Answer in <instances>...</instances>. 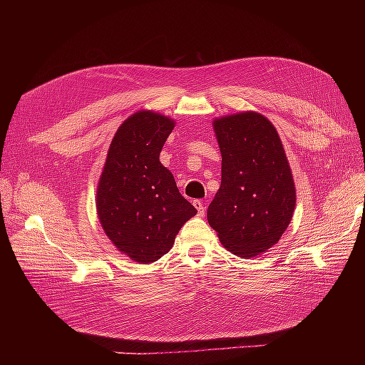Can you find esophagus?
I'll return each mask as SVG.
<instances>
[{
	"instance_id": "1",
	"label": "esophagus",
	"mask_w": 365,
	"mask_h": 365,
	"mask_svg": "<svg viewBox=\"0 0 365 365\" xmlns=\"http://www.w3.org/2000/svg\"><path fill=\"white\" fill-rule=\"evenodd\" d=\"M193 205H195L196 210H197V215H200V216H204V215H205V204H204V201L196 200V201H193Z\"/></svg>"
}]
</instances>
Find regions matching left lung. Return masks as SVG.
<instances>
[{"label": "left lung", "instance_id": "left-lung-1", "mask_svg": "<svg viewBox=\"0 0 365 365\" xmlns=\"http://www.w3.org/2000/svg\"><path fill=\"white\" fill-rule=\"evenodd\" d=\"M222 178L207 220L228 251L250 259L280 240L295 210V184L277 129L254 111L213 120Z\"/></svg>", "mask_w": 365, "mask_h": 365}]
</instances>
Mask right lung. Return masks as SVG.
Returning <instances> with one entry per match:
<instances>
[{
    "label": "right lung",
    "mask_w": 365,
    "mask_h": 365,
    "mask_svg": "<svg viewBox=\"0 0 365 365\" xmlns=\"http://www.w3.org/2000/svg\"><path fill=\"white\" fill-rule=\"evenodd\" d=\"M175 120L137 111L117 129L98 180L96 208L108 239L138 263H152L173 247L196 208L160 161Z\"/></svg>",
    "instance_id": "add662e5"
}]
</instances>
